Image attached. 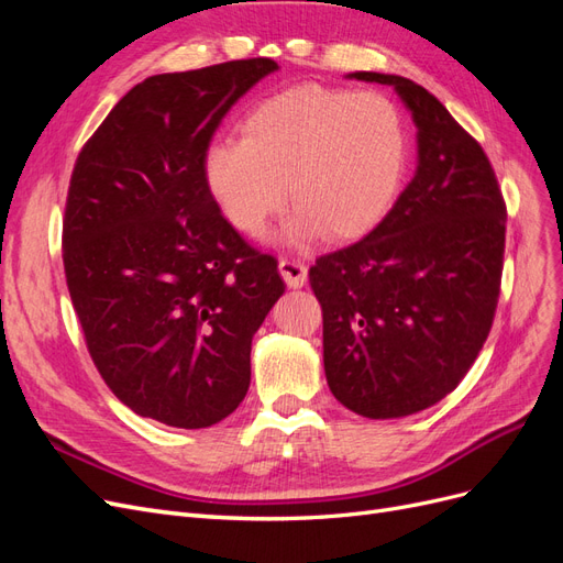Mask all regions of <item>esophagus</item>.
Here are the masks:
<instances>
[{
	"label": "esophagus",
	"instance_id": "1",
	"mask_svg": "<svg viewBox=\"0 0 563 563\" xmlns=\"http://www.w3.org/2000/svg\"><path fill=\"white\" fill-rule=\"evenodd\" d=\"M279 272L284 282L291 288H300L305 282H308V267H305L298 258H291V255L279 258Z\"/></svg>",
	"mask_w": 563,
	"mask_h": 563
}]
</instances>
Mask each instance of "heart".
Wrapping results in <instances>:
<instances>
[{
  "instance_id": "1",
  "label": "heart",
  "mask_w": 563,
  "mask_h": 563,
  "mask_svg": "<svg viewBox=\"0 0 563 563\" xmlns=\"http://www.w3.org/2000/svg\"><path fill=\"white\" fill-rule=\"evenodd\" d=\"M406 162V122L387 96L298 84L255 103L242 139L213 141L201 174L236 232L261 234L288 185L298 207L291 236L354 240L395 207Z\"/></svg>"
}]
</instances>
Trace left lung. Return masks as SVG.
<instances>
[{
	"mask_svg": "<svg viewBox=\"0 0 563 563\" xmlns=\"http://www.w3.org/2000/svg\"><path fill=\"white\" fill-rule=\"evenodd\" d=\"M418 126V168L364 240L319 255L333 397L364 418L422 411L457 387L496 317L507 207L484 147L420 84L380 73Z\"/></svg>",
	"mask_w": 563,
	"mask_h": 563,
	"instance_id": "1",
	"label": "left lung"
}]
</instances>
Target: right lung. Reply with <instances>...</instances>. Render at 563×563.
Returning <instances> with one entry per match:
<instances>
[{
    "mask_svg": "<svg viewBox=\"0 0 563 563\" xmlns=\"http://www.w3.org/2000/svg\"><path fill=\"white\" fill-rule=\"evenodd\" d=\"M272 58L147 77L84 143L67 187L63 265L87 350L133 413L199 430L251 383V338L284 294L207 190L203 152Z\"/></svg>",
    "mask_w": 563,
    "mask_h": 563,
    "instance_id": "1",
    "label": "right lung"
}]
</instances>
